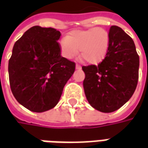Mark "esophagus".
Returning a JSON list of instances; mask_svg holds the SVG:
<instances>
[{
    "label": "esophagus",
    "mask_w": 148,
    "mask_h": 148,
    "mask_svg": "<svg viewBox=\"0 0 148 148\" xmlns=\"http://www.w3.org/2000/svg\"><path fill=\"white\" fill-rule=\"evenodd\" d=\"M81 66L79 64H76V69H81Z\"/></svg>",
    "instance_id": "esophagus-1"
}]
</instances>
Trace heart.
I'll list each match as a JSON object with an SVG mask.
<instances>
[{"label":"heart","mask_w":148,"mask_h":148,"mask_svg":"<svg viewBox=\"0 0 148 148\" xmlns=\"http://www.w3.org/2000/svg\"><path fill=\"white\" fill-rule=\"evenodd\" d=\"M109 44V32L101 27L75 31L61 41V47L68 58L81 56L88 62H97L106 56Z\"/></svg>","instance_id":"obj_1"}]
</instances>
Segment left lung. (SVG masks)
<instances>
[{
  "mask_svg": "<svg viewBox=\"0 0 148 148\" xmlns=\"http://www.w3.org/2000/svg\"><path fill=\"white\" fill-rule=\"evenodd\" d=\"M109 44L99 64L83 66V86L90 106L112 112L133 95L138 83L140 58L134 41L117 26L109 29Z\"/></svg>",
  "mask_w": 148,
  "mask_h": 148,
  "instance_id": "8db88e82",
  "label": "left lung"
}]
</instances>
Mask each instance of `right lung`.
I'll list each match as a JSON object with an SVG mask.
<instances>
[{
  "instance_id": "add662e5",
  "label": "right lung",
  "mask_w": 148,
  "mask_h": 148,
  "mask_svg": "<svg viewBox=\"0 0 148 148\" xmlns=\"http://www.w3.org/2000/svg\"><path fill=\"white\" fill-rule=\"evenodd\" d=\"M61 33L34 26L15 42L8 61L12 93L18 102L36 112L54 108L75 71V62L61 56Z\"/></svg>"
}]
</instances>
